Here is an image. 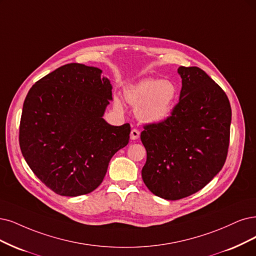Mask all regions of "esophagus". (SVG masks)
Segmentation results:
<instances>
[{
  "label": "esophagus",
  "mask_w": 256,
  "mask_h": 256,
  "mask_svg": "<svg viewBox=\"0 0 256 256\" xmlns=\"http://www.w3.org/2000/svg\"><path fill=\"white\" fill-rule=\"evenodd\" d=\"M139 135H140V132L136 128H133L130 130V139L132 140H136L139 138Z\"/></svg>",
  "instance_id": "obj_1"
}]
</instances>
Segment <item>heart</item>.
<instances>
[{
  "label": "heart",
  "mask_w": 256,
  "mask_h": 256,
  "mask_svg": "<svg viewBox=\"0 0 256 256\" xmlns=\"http://www.w3.org/2000/svg\"><path fill=\"white\" fill-rule=\"evenodd\" d=\"M177 96V88L171 80L144 79L132 85L126 92V98L136 106L137 117L146 123H159L166 120ZM116 106L121 102L116 99Z\"/></svg>",
  "instance_id": "1"
}]
</instances>
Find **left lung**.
I'll return each instance as SVG.
<instances>
[{
	"label": "left lung",
	"mask_w": 256,
	"mask_h": 256,
	"mask_svg": "<svg viewBox=\"0 0 256 256\" xmlns=\"http://www.w3.org/2000/svg\"><path fill=\"white\" fill-rule=\"evenodd\" d=\"M179 101L171 116L144 126L148 190L168 200L190 196L209 184L228 155L231 106L226 92L202 70L180 66Z\"/></svg>",
	"instance_id": "left-lung-1"
}]
</instances>
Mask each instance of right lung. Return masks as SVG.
<instances>
[{"mask_svg":"<svg viewBox=\"0 0 256 256\" xmlns=\"http://www.w3.org/2000/svg\"><path fill=\"white\" fill-rule=\"evenodd\" d=\"M102 70L70 63L40 79L23 104L18 141L32 171L50 190L74 197L97 188L130 140L128 123L103 119L112 84Z\"/></svg>","mask_w":256,"mask_h":256,"instance_id":"1","label":"right lung"}]
</instances>
